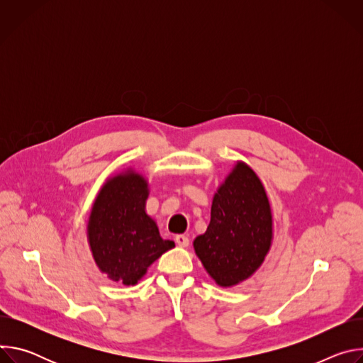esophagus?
<instances>
[{
  "label": "esophagus",
  "mask_w": 363,
  "mask_h": 363,
  "mask_svg": "<svg viewBox=\"0 0 363 363\" xmlns=\"http://www.w3.org/2000/svg\"><path fill=\"white\" fill-rule=\"evenodd\" d=\"M175 242L179 245V247H188L189 245V238L185 235V234H179L175 237Z\"/></svg>",
  "instance_id": "1"
}]
</instances>
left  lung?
<instances>
[{"label":"left lung","instance_id":"obj_1","mask_svg":"<svg viewBox=\"0 0 363 363\" xmlns=\"http://www.w3.org/2000/svg\"><path fill=\"white\" fill-rule=\"evenodd\" d=\"M273 241V214L263 182L238 161L213 198L211 221L194 240L203 269L221 287L251 277Z\"/></svg>","mask_w":363,"mask_h":363}]
</instances>
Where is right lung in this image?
I'll return each mask as SVG.
<instances>
[{"label":"right lung","instance_id":"add662e5","mask_svg":"<svg viewBox=\"0 0 363 363\" xmlns=\"http://www.w3.org/2000/svg\"><path fill=\"white\" fill-rule=\"evenodd\" d=\"M149 185L132 168L111 177L93 202L87 241L93 260L109 280L135 286L149 266L175 247L146 214Z\"/></svg>","mask_w":363,"mask_h":363}]
</instances>
